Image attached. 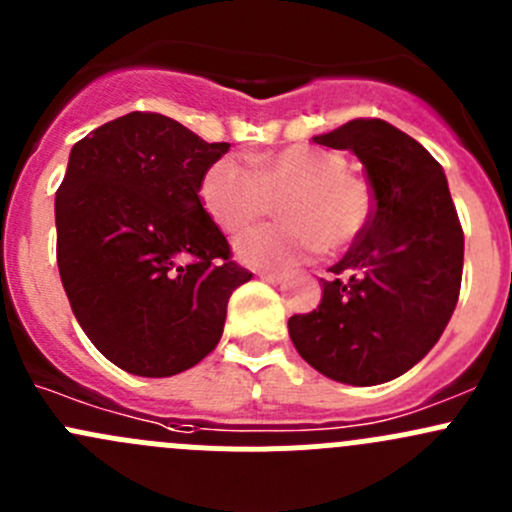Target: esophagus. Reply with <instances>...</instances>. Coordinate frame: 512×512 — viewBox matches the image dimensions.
I'll return each instance as SVG.
<instances>
[{"instance_id": "34e87169", "label": "esophagus", "mask_w": 512, "mask_h": 512, "mask_svg": "<svg viewBox=\"0 0 512 512\" xmlns=\"http://www.w3.org/2000/svg\"><path fill=\"white\" fill-rule=\"evenodd\" d=\"M257 277L265 282H270V285H280V282H285V275L282 272H270V270H262L257 272Z\"/></svg>"}]
</instances>
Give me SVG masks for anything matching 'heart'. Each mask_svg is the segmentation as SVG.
<instances>
[{
    "label": "heart",
    "mask_w": 512,
    "mask_h": 512,
    "mask_svg": "<svg viewBox=\"0 0 512 512\" xmlns=\"http://www.w3.org/2000/svg\"><path fill=\"white\" fill-rule=\"evenodd\" d=\"M200 200L227 232L257 223L280 200L285 220L235 240L237 257L255 267L289 265L319 247L342 250L359 237L371 215L369 185L349 173L347 158L314 146H289L247 163L220 158L205 170Z\"/></svg>",
    "instance_id": "b5f03b06"
}]
</instances>
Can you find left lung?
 <instances>
[{"mask_svg": "<svg viewBox=\"0 0 512 512\" xmlns=\"http://www.w3.org/2000/svg\"><path fill=\"white\" fill-rule=\"evenodd\" d=\"M352 151L371 185L369 223L322 280L314 312L289 317V339L319 374L376 386L418 364L441 339L461 292L463 230L438 160L381 118L314 136Z\"/></svg>", "mask_w": 512, "mask_h": 512, "instance_id": "left-lung-1", "label": "left lung"}]
</instances>
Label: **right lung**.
I'll use <instances>...</instances> for the list:
<instances>
[{
  "instance_id": "1",
  "label": "right lung",
  "mask_w": 512,
  "mask_h": 512,
  "mask_svg": "<svg viewBox=\"0 0 512 512\" xmlns=\"http://www.w3.org/2000/svg\"><path fill=\"white\" fill-rule=\"evenodd\" d=\"M227 148L143 111L71 148L54 203L61 285L86 337L128 374L163 379L205 359L227 299L250 282L198 195Z\"/></svg>"
}]
</instances>
